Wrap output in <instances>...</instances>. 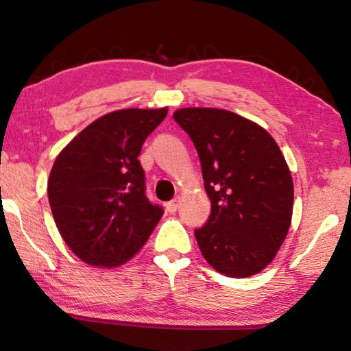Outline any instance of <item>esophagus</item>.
Returning a JSON list of instances; mask_svg holds the SVG:
<instances>
[{
  "mask_svg": "<svg viewBox=\"0 0 351 351\" xmlns=\"http://www.w3.org/2000/svg\"><path fill=\"white\" fill-rule=\"evenodd\" d=\"M180 197L178 198H175V199H171V201H169L167 203V212H170V213H175L176 210H178V207H180Z\"/></svg>",
  "mask_w": 351,
  "mask_h": 351,
  "instance_id": "34e87169",
  "label": "esophagus"
}]
</instances>
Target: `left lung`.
<instances>
[{"mask_svg": "<svg viewBox=\"0 0 351 351\" xmlns=\"http://www.w3.org/2000/svg\"><path fill=\"white\" fill-rule=\"evenodd\" d=\"M175 121L197 148L210 217L195 230L199 251L219 274L263 271L287 239L294 184L282 150L263 127L232 111L180 108Z\"/></svg>", "mask_w": 351, "mask_h": 351, "instance_id": "8db88e82", "label": "left lung"}]
</instances>
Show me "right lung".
Instances as JSON below:
<instances>
[{
    "label": "right lung",
    "instance_id": "right-lung-1",
    "mask_svg": "<svg viewBox=\"0 0 351 351\" xmlns=\"http://www.w3.org/2000/svg\"><path fill=\"white\" fill-rule=\"evenodd\" d=\"M169 108H125L99 117L58 153L47 198L58 232L86 265L117 268L145 245L162 209L145 197L142 144Z\"/></svg>",
    "mask_w": 351,
    "mask_h": 351
}]
</instances>
